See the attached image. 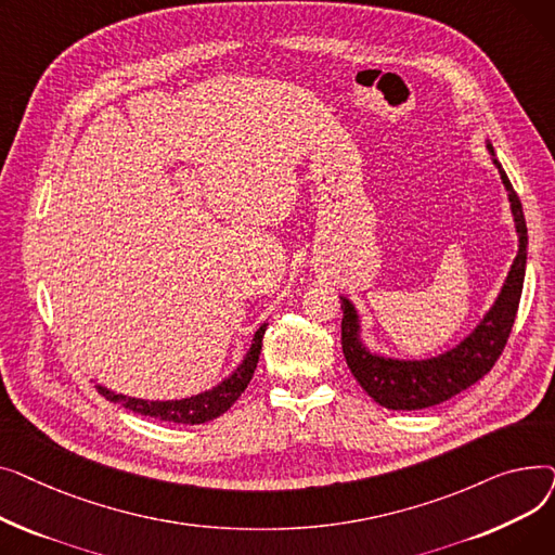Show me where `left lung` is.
Here are the masks:
<instances>
[{
	"label": "left lung",
	"mask_w": 555,
	"mask_h": 555,
	"mask_svg": "<svg viewBox=\"0 0 555 555\" xmlns=\"http://www.w3.org/2000/svg\"><path fill=\"white\" fill-rule=\"evenodd\" d=\"M492 155L494 168L500 170L504 189L508 191L511 214L517 231V256L508 270V276L500 289L498 299L483 314L481 322L473 328L468 337H463L450 351L425 358V360H400L383 353H375L362 341L360 314L356 306L346 297L341 299V351L348 369L356 375L360 387L387 410L414 412L425 406L441 404L463 389L473 387L492 369L502 356L511 328L515 324V314L521 297L524 272H527V247L529 233L527 220H524L521 202L513 191L508 175L494 157L490 141L486 143Z\"/></svg>",
	"instance_id": "left-lung-1"
}]
</instances>
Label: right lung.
I'll return each mask as SVG.
<instances>
[{
    "instance_id": "add662e5",
    "label": "right lung",
    "mask_w": 555,
    "mask_h": 555,
    "mask_svg": "<svg viewBox=\"0 0 555 555\" xmlns=\"http://www.w3.org/2000/svg\"><path fill=\"white\" fill-rule=\"evenodd\" d=\"M266 328H268V324H262L254 333L249 351L236 371H231V375H227L224 380L218 383L214 389L202 391L197 396L182 398V400H143V398H130L124 393H116L103 385H96V389L105 400L121 404V406H126V410L141 414V416H151V418L166 421V423H184V425L209 423V421L222 416L247 389L251 375L256 371V364H258Z\"/></svg>"
}]
</instances>
